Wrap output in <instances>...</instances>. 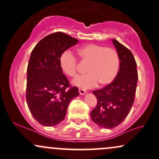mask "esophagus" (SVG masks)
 Wrapping results in <instances>:
<instances>
[{
    "mask_svg": "<svg viewBox=\"0 0 159 159\" xmlns=\"http://www.w3.org/2000/svg\"><path fill=\"white\" fill-rule=\"evenodd\" d=\"M79 92L80 94H85L86 93V91L85 90V89H79Z\"/></svg>",
    "mask_w": 159,
    "mask_h": 159,
    "instance_id": "obj_1",
    "label": "esophagus"
}]
</instances>
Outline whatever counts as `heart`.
Returning <instances> with one entry per match:
<instances>
[{"mask_svg": "<svg viewBox=\"0 0 159 159\" xmlns=\"http://www.w3.org/2000/svg\"><path fill=\"white\" fill-rule=\"evenodd\" d=\"M77 55L83 63L88 64L85 71L88 74L78 76L73 83L83 89L96 86L98 83L104 86L112 83L116 77L119 68V56L113 48L87 44L77 49ZM62 71L70 77L78 74V61L70 50H65L59 58Z\"/></svg>", "mask_w": 159, "mask_h": 159, "instance_id": "1", "label": "heart"}]
</instances>
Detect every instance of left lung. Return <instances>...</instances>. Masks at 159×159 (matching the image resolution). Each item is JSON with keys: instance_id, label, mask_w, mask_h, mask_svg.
I'll return each instance as SVG.
<instances>
[{"instance_id": "obj_1", "label": "left lung", "mask_w": 159, "mask_h": 159, "mask_svg": "<svg viewBox=\"0 0 159 159\" xmlns=\"http://www.w3.org/2000/svg\"><path fill=\"white\" fill-rule=\"evenodd\" d=\"M113 43L119 56L116 77L104 88L95 90L96 107L91 112L92 121L100 127L113 128L127 117L134 101L138 74L131 52L115 39Z\"/></svg>"}]
</instances>
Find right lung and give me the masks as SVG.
<instances>
[{
  "label": "right lung",
  "mask_w": 159,
  "mask_h": 159,
  "mask_svg": "<svg viewBox=\"0 0 159 159\" xmlns=\"http://www.w3.org/2000/svg\"><path fill=\"white\" fill-rule=\"evenodd\" d=\"M78 40L62 32L43 38L31 52L27 68L26 101L34 118L44 126H54L65 118L67 107L79 95L60 67L64 51Z\"/></svg>",
  "instance_id": "right-lung-1"
}]
</instances>
